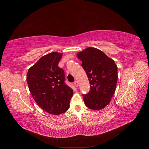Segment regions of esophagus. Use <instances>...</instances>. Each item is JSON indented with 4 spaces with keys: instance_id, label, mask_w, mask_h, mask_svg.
<instances>
[{
    "instance_id": "obj_1",
    "label": "esophagus",
    "mask_w": 149,
    "mask_h": 149,
    "mask_svg": "<svg viewBox=\"0 0 149 149\" xmlns=\"http://www.w3.org/2000/svg\"><path fill=\"white\" fill-rule=\"evenodd\" d=\"M74 86H75L76 87H78V83L77 81H75L74 82Z\"/></svg>"
}]
</instances>
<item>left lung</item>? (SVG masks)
I'll use <instances>...</instances> for the list:
<instances>
[{"mask_svg":"<svg viewBox=\"0 0 149 149\" xmlns=\"http://www.w3.org/2000/svg\"><path fill=\"white\" fill-rule=\"evenodd\" d=\"M90 83L89 92L83 94L85 105L93 110H100L109 104L116 91L118 67L101 50L88 47L77 54Z\"/></svg>","mask_w":149,"mask_h":149,"instance_id":"obj_1","label":"left lung"}]
</instances>
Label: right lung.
<instances>
[{
  "instance_id": "right-lung-1",
  "label": "right lung",
  "mask_w": 149,
  "mask_h": 149,
  "mask_svg": "<svg viewBox=\"0 0 149 149\" xmlns=\"http://www.w3.org/2000/svg\"><path fill=\"white\" fill-rule=\"evenodd\" d=\"M63 54L52 52L30 67L26 74L30 92L39 107L58 115L70 107L73 90L65 83L64 71L58 66Z\"/></svg>"
}]
</instances>
